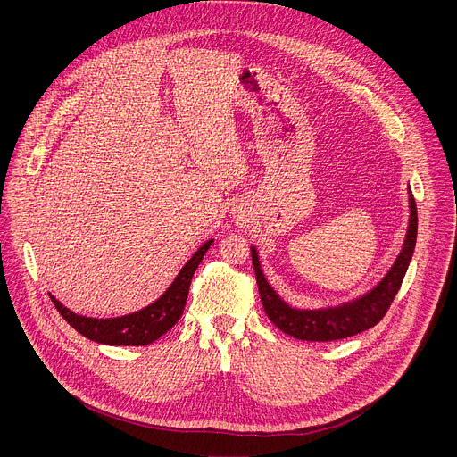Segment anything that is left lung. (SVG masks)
Listing matches in <instances>:
<instances>
[{
    "label": "left lung",
    "mask_w": 457,
    "mask_h": 457,
    "mask_svg": "<svg viewBox=\"0 0 457 457\" xmlns=\"http://www.w3.org/2000/svg\"><path fill=\"white\" fill-rule=\"evenodd\" d=\"M409 204H411L409 229L396 262L372 291L344 305L325 307V309H295L287 305L268 284L262 270H260L256 249L251 245L253 268H254L260 300H262L264 311L270 316V320L286 335L298 340H305V342H335V340L349 338L374 328V325L385 316L393 300L396 298L416 247L418 210H416V203L411 189H409Z\"/></svg>",
    "instance_id": "8db88e82"
}]
</instances>
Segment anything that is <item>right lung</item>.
Instances as JSON below:
<instances>
[{"label": "right lung", "instance_id": "add662e5", "mask_svg": "<svg viewBox=\"0 0 457 457\" xmlns=\"http://www.w3.org/2000/svg\"><path fill=\"white\" fill-rule=\"evenodd\" d=\"M212 244L213 240L203 244L197 249V253L187 260L186 266L180 270V273L164 291V295L137 312L117 318H88L67 309L52 295L50 298L59 314L67 320L78 333H81L85 338L92 342L104 345H148L161 338L164 333H168L179 321L186 305L193 273L199 268L201 260L204 258Z\"/></svg>", "mask_w": 457, "mask_h": 457}]
</instances>
